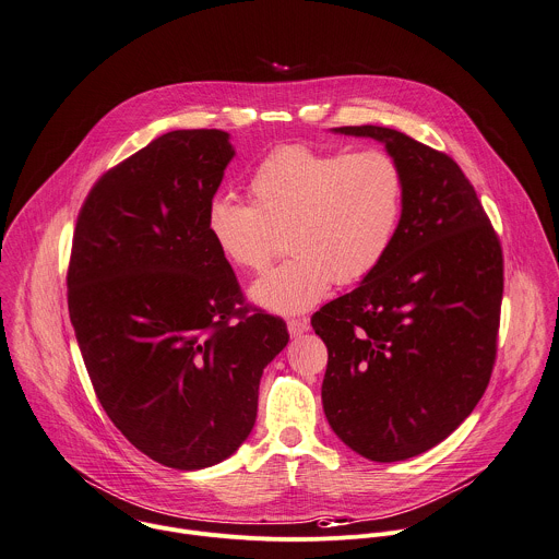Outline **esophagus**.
Returning a JSON list of instances; mask_svg holds the SVG:
<instances>
[{
	"label": "esophagus",
	"instance_id": "34e87169",
	"mask_svg": "<svg viewBox=\"0 0 559 559\" xmlns=\"http://www.w3.org/2000/svg\"><path fill=\"white\" fill-rule=\"evenodd\" d=\"M287 329H289L292 337H298L309 329V322L302 318H292V320H287Z\"/></svg>",
	"mask_w": 559,
	"mask_h": 559
}]
</instances>
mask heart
<instances>
[{
	"mask_svg": "<svg viewBox=\"0 0 559 559\" xmlns=\"http://www.w3.org/2000/svg\"><path fill=\"white\" fill-rule=\"evenodd\" d=\"M252 204L217 195L209 204L206 233L237 270L259 272L283 230L289 259L250 289L261 307L300 313L337 285L368 278L393 250L404 206L406 177L382 148L355 153L311 144H281L250 173Z\"/></svg>",
	"mask_w": 559,
	"mask_h": 559,
	"instance_id": "b5f03b06",
	"label": "heart"
}]
</instances>
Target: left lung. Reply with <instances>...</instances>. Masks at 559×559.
Segmentation results:
<instances>
[{"instance_id":"obj_1","label":"left lung","mask_w":559,"mask_h":559,"mask_svg":"<svg viewBox=\"0 0 559 559\" xmlns=\"http://www.w3.org/2000/svg\"><path fill=\"white\" fill-rule=\"evenodd\" d=\"M335 131L384 142L406 177L386 261L311 318L329 350V426L364 459L393 463L441 443L480 402L496 361L502 248L448 153L389 127Z\"/></svg>"}]
</instances>
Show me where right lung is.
I'll return each mask as SVG.
<instances>
[{
  "instance_id": "right-lung-1",
  "label": "right lung",
  "mask_w": 559,
  "mask_h": 559,
  "mask_svg": "<svg viewBox=\"0 0 559 559\" xmlns=\"http://www.w3.org/2000/svg\"><path fill=\"white\" fill-rule=\"evenodd\" d=\"M233 155L219 129L151 140L98 177L72 239L68 309L94 393L131 445L173 469L237 452L263 368L289 342L206 233Z\"/></svg>"
}]
</instances>
